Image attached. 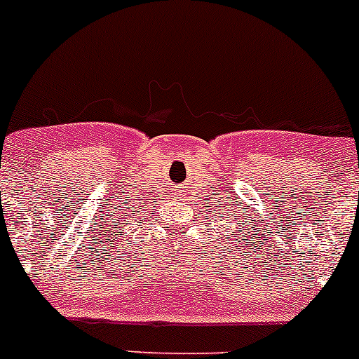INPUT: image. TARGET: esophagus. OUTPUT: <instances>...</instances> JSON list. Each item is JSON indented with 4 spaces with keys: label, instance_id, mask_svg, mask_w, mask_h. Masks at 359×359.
<instances>
[{
    "label": "esophagus",
    "instance_id": "1",
    "mask_svg": "<svg viewBox=\"0 0 359 359\" xmlns=\"http://www.w3.org/2000/svg\"><path fill=\"white\" fill-rule=\"evenodd\" d=\"M175 197H178L180 201H184V187H178V190L175 191Z\"/></svg>",
    "mask_w": 359,
    "mask_h": 359
}]
</instances>
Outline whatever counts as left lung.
Returning <instances> with one entry per match:
<instances>
[{"instance_id": "8db88e82", "label": "left lung", "mask_w": 359, "mask_h": 359, "mask_svg": "<svg viewBox=\"0 0 359 359\" xmlns=\"http://www.w3.org/2000/svg\"><path fill=\"white\" fill-rule=\"evenodd\" d=\"M235 217H236V216H235ZM238 224H240V223H238Z\"/></svg>"}]
</instances>
